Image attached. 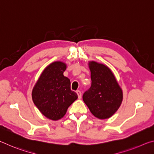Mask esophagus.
Returning <instances> with one entry per match:
<instances>
[{
	"instance_id": "1",
	"label": "esophagus",
	"mask_w": 154,
	"mask_h": 154,
	"mask_svg": "<svg viewBox=\"0 0 154 154\" xmlns=\"http://www.w3.org/2000/svg\"><path fill=\"white\" fill-rule=\"evenodd\" d=\"M76 93L77 94V96H78V98H79V99L82 98V92H81V91L79 90H77L76 91Z\"/></svg>"
}]
</instances>
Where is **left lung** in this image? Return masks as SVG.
<instances>
[{"label":"left lung","mask_w":154,"mask_h":154,"mask_svg":"<svg viewBox=\"0 0 154 154\" xmlns=\"http://www.w3.org/2000/svg\"><path fill=\"white\" fill-rule=\"evenodd\" d=\"M92 85L83 93V100L94 116L107 119L120 106L123 94L110 69L105 65L90 62Z\"/></svg>","instance_id":"obj_1"}]
</instances>
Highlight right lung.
<instances>
[{"label": "right lung", "mask_w": 154, "mask_h": 154, "mask_svg": "<svg viewBox=\"0 0 154 154\" xmlns=\"http://www.w3.org/2000/svg\"><path fill=\"white\" fill-rule=\"evenodd\" d=\"M66 65L62 62L49 64L41 75L32 92V100L46 118L61 119L69 106L77 100L76 92L71 90V82L64 76Z\"/></svg>", "instance_id": "1"}]
</instances>
